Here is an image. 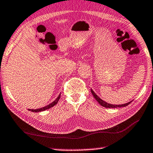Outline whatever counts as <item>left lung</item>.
I'll list each match as a JSON object with an SVG mask.
<instances>
[{
  "label": "left lung",
  "mask_w": 153,
  "mask_h": 153,
  "mask_svg": "<svg viewBox=\"0 0 153 153\" xmlns=\"http://www.w3.org/2000/svg\"><path fill=\"white\" fill-rule=\"evenodd\" d=\"M91 93L93 94V97H94V99H96V101H97V102L100 104L101 106H103V107H105L106 108H122V107H126V106H127L129 104H130L132 102V101H129V102H128L127 103H124V104H120V105H114V104H110V103H108L107 102H105V101H104L103 100H102L99 97L97 94L94 92L93 91V89H91Z\"/></svg>",
  "instance_id": "left-lung-1"
}]
</instances>
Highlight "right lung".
Masks as SVG:
<instances>
[{
	"mask_svg": "<svg viewBox=\"0 0 153 153\" xmlns=\"http://www.w3.org/2000/svg\"><path fill=\"white\" fill-rule=\"evenodd\" d=\"M60 98V94H59V95L58 96V97L55 99V100L52 102L51 103H50L49 105L45 106V107H43V108H39V109H36V110H34V109H28L29 111H33V112H40V111H45L46 110H48V109H50L51 108H52L53 106H54L55 105H56L58 101Z\"/></svg>",
	"mask_w": 153,
	"mask_h": 153,
	"instance_id": "obj_1",
	"label": "right lung"
}]
</instances>
